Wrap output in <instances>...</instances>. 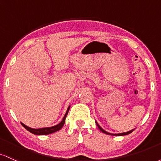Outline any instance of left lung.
Instances as JSON below:
<instances>
[{"label": "left lung", "instance_id": "8db88e82", "mask_svg": "<svg viewBox=\"0 0 161 161\" xmlns=\"http://www.w3.org/2000/svg\"><path fill=\"white\" fill-rule=\"evenodd\" d=\"M96 124H97V127L99 128V129H100V131H102L103 133H105V134H106V135H115V136H123V135H127L130 134V133H131V132H132V131H134V130H135V129H134L131 130V131H126V132H123V133H119V134H113V133H109V132H108V131H105V130H104L103 129L102 127H100V125H99L98 123H97V122H96Z\"/></svg>", "mask_w": 161, "mask_h": 161}]
</instances>
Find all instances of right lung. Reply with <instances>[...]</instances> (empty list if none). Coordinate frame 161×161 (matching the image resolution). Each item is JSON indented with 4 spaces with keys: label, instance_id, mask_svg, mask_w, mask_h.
Listing matches in <instances>:
<instances>
[{
    "label": "right lung",
    "instance_id": "add662e5",
    "mask_svg": "<svg viewBox=\"0 0 161 161\" xmlns=\"http://www.w3.org/2000/svg\"><path fill=\"white\" fill-rule=\"evenodd\" d=\"M70 106H68V109H67L66 111V113L65 115H64V117H63L62 120L61 121V122H59L58 125H55L54 126H52V127H46V128H41V129H32V128H30L29 127V126L26 125H24L23 123L21 122V125L23 126V127L25 128L26 130H28L30 132L32 133V134L34 135H49V134H52V133H54V132H56V131H59L61 128L63 127V125H64V124L65 123V119L67 117V115H68V112H69V109H70Z\"/></svg>",
    "mask_w": 161,
    "mask_h": 161
}]
</instances>
